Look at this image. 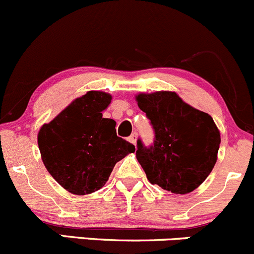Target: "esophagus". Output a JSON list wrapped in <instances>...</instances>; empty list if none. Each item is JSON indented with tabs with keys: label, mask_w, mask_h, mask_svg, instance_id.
Returning <instances> with one entry per match:
<instances>
[{
	"label": "esophagus",
	"mask_w": 254,
	"mask_h": 254,
	"mask_svg": "<svg viewBox=\"0 0 254 254\" xmlns=\"http://www.w3.org/2000/svg\"><path fill=\"white\" fill-rule=\"evenodd\" d=\"M136 137H137V135L135 134V132H134V134H131V135H130V137H129V141L131 142V143H134V145H135V142H136Z\"/></svg>",
	"instance_id": "34e87169"
}]
</instances>
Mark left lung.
I'll use <instances>...</instances> for the list:
<instances>
[{"label":"left lung","mask_w":254,"mask_h":254,"mask_svg":"<svg viewBox=\"0 0 254 254\" xmlns=\"http://www.w3.org/2000/svg\"><path fill=\"white\" fill-rule=\"evenodd\" d=\"M136 101L155 134L150 146L137 139L136 158L147 179L176 194L193 191L216 163L221 139L212 118L175 92L139 94Z\"/></svg>","instance_id":"8db88e82"}]
</instances>
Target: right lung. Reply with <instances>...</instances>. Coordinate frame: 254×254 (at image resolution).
I'll list each match as a JSON object with an SVG mask.
<instances>
[{"instance_id": "obj_1", "label": "right lung", "mask_w": 254, "mask_h": 254, "mask_svg": "<svg viewBox=\"0 0 254 254\" xmlns=\"http://www.w3.org/2000/svg\"><path fill=\"white\" fill-rule=\"evenodd\" d=\"M111 94L89 91L75 99L38 134L48 172L72 194L84 195L106 184L115 163L135 146L117 136L115 122L103 118Z\"/></svg>"}]
</instances>
